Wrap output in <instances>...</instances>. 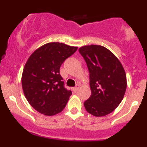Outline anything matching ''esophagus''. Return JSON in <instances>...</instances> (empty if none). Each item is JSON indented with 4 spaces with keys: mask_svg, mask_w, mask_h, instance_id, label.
Listing matches in <instances>:
<instances>
[{
    "mask_svg": "<svg viewBox=\"0 0 147 147\" xmlns=\"http://www.w3.org/2000/svg\"><path fill=\"white\" fill-rule=\"evenodd\" d=\"M79 88H80V85L79 84H78V85L75 86V87H72V90H73L74 92H77L78 90H79Z\"/></svg>",
    "mask_w": 147,
    "mask_h": 147,
    "instance_id": "esophagus-1",
    "label": "esophagus"
}]
</instances>
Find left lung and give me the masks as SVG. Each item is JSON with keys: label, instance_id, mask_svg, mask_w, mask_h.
<instances>
[{"label": "left lung", "instance_id": "8db88e82", "mask_svg": "<svg viewBox=\"0 0 147 147\" xmlns=\"http://www.w3.org/2000/svg\"><path fill=\"white\" fill-rule=\"evenodd\" d=\"M79 52L90 72L91 96L84 102L87 112L103 117L113 112L124 98L126 72L119 59L102 45L82 46Z\"/></svg>", "mask_w": 147, "mask_h": 147}]
</instances>
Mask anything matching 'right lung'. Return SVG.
Returning <instances> with one entry per match:
<instances>
[{"instance_id":"add662e5","label":"right lung","mask_w":147,"mask_h":147,"mask_svg":"<svg viewBox=\"0 0 147 147\" xmlns=\"http://www.w3.org/2000/svg\"><path fill=\"white\" fill-rule=\"evenodd\" d=\"M78 47L63 42H48L35 50L26 61L21 83L30 105L46 116L60 113L66 106L72 92L63 86L60 67Z\"/></svg>"}]
</instances>
